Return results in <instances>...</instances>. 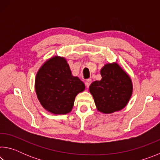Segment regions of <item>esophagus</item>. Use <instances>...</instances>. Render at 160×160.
<instances>
[{"mask_svg":"<svg viewBox=\"0 0 160 160\" xmlns=\"http://www.w3.org/2000/svg\"><path fill=\"white\" fill-rule=\"evenodd\" d=\"M91 82H92V80L91 79H88V80H87L85 81V85H86L87 88H89V87H90Z\"/></svg>","mask_w":160,"mask_h":160,"instance_id":"esophagus-1","label":"esophagus"}]
</instances>
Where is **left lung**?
Wrapping results in <instances>:
<instances>
[{
    "instance_id": "8db88e82",
    "label": "left lung",
    "mask_w": 160,
    "mask_h": 160,
    "mask_svg": "<svg viewBox=\"0 0 160 160\" xmlns=\"http://www.w3.org/2000/svg\"><path fill=\"white\" fill-rule=\"evenodd\" d=\"M102 80L90 86L99 112L113 113L126 107L132 94L131 80L117 63H108L101 70Z\"/></svg>"
}]
</instances>
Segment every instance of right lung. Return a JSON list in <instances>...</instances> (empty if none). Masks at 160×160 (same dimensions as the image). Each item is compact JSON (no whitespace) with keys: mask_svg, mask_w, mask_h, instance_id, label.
Listing matches in <instances>:
<instances>
[{"mask_svg":"<svg viewBox=\"0 0 160 160\" xmlns=\"http://www.w3.org/2000/svg\"><path fill=\"white\" fill-rule=\"evenodd\" d=\"M35 90L45 109L56 114H66L71 111L77 94L85 90V84L72 76L65 58L55 56L38 71Z\"/></svg>","mask_w":160,"mask_h":160,"instance_id":"obj_1","label":"right lung"}]
</instances>
